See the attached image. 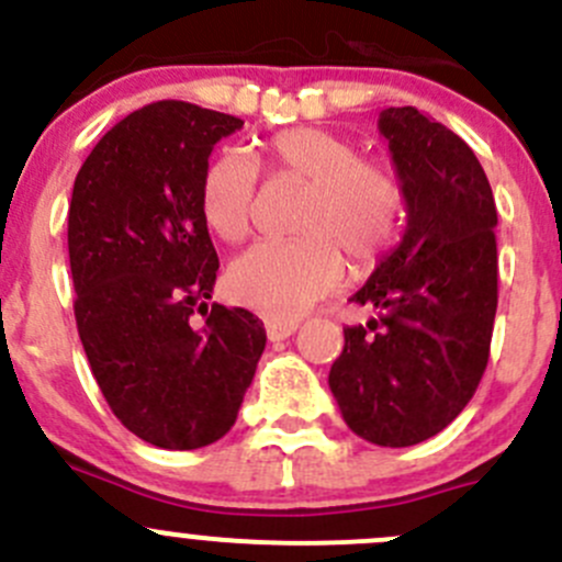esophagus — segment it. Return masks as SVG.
<instances>
[{
    "mask_svg": "<svg viewBox=\"0 0 562 562\" xmlns=\"http://www.w3.org/2000/svg\"><path fill=\"white\" fill-rule=\"evenodd\" d=\"M265 330H268L270 341H283V338H289L294 330H297V322L276 319V316H270V319H265Z\"/></svg>",
    "mask_w": 562,
    "mask_h": 562,
    "instance_id": "obj_1",
    "label": "esophagus"
}]
</instances>
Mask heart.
<instances>
[{
    "label": "heart",
    "mask_w": 562,
    "mask_h": 562,
    "mask_svg": "<svg viewBox=\"0 0 562 562\" xmlns=\"http://www.w3.org/2000/svg\"><path fill=\"white\" fill-rule=\"evenodd\" d=\"M270 166L308 182L300 232L289 243L265 240L232 262L226 289L237 303L289 319L338 286L344 257L355 270L380 262L396 243L404 191L391 166L360 158L358 144L327 127H286L265 142ZM257 164L240 149L224 153L202 182V213L229 243L251 232Z\"/></svg>",
    "instance_id": "obj_1"
}]
</instances>
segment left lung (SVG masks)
<instances>
[{"mask_svg":"<svg viewBox=\"0 0 562 562\" xmlns=\"http://www.w3.org/2000/svg\"><path fill=\"white\" fill-rule=\"evenodd\" d=\"M407 204L402 243L352 294L330 391L349 429L382 448L440 435L488 363L497 311V207L475 153L415 105L380 114Z\"/></svg>","mask_w":562,"mask_h":562,"instance_id":"left-lung-1","label":"left lung"}]
</instances>
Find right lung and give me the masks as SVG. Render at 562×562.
Here are the masks:
<instances>
[{
	"label": "right lung",
	"instance_id": "add662e5",
	"mask_svg": "<svg viewBox=\"0 0 562 562\" xmlns=\"http://www.w3.org/2000/svg\"><path fill=\"white\" fill-rule=\"evenodd\" d=\"M240 127L158 100L116 122L74 182L68 254L87 360L120 424L166 451L235 426L268 341L251 311L207 303L218 254L202 182L215 144Z\"/></svg>",
	"mask_w": 562,
	"mask_h": 562
}]
</instances>
